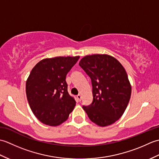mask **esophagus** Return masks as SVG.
I'll list each match as a JSON object with an SVG mask.
<instances>
[{
  "label": "esophagus",
  "mask_w": 159,
  "mask_h": 159,
  "mask_svg": "<svg viewBox=\"0 0 159 159\" xmlns=\"http://www.w3.org/2000/svg\"><path fill=\"white\" fill-rule=\"evenodd\" d=\"M76 98H77L78 101H79V102H80V101L81 100V96H80V94H79V95L76 96Z\"/></svg>",
  "instance_id": "1"
}]
</instances>
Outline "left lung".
I'll return each mask as SVG.
<instances>
[{
  "mask_svg": "<svg viewBox=\"0 0 159 159\" xmlns=\"http://www.w3.org/2000/svg\"><path fill=\"white\" fill-rule=\"evenodd\" d=\"M79 66L92 80L93 102L83 106L89 118L100 126L116 122L126 110L131 85L122 65L108 55L84 57Z\"/></svg>",
  "mask_w": 159,
  "mask_h": 159,
  "instance_id": "obj_1",
  "label": "left lung"
}]
</instances>
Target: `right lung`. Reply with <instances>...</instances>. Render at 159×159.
Returning a JSON list of instances; mask_svg holds the SVG:
<instances>
[{
    "label": "right lung",
    "instance_id": "1",
    "mask_svg": "<svg viewBox=\"0 0 159 159\" xmlns=\"http://www.w3.org/2000/svg\"><path fill=\"white\" fill-rule=\"evenodd\" d=\"M79 58L44 59L32 69L26 83V97L33 114L43 124L59 126L73 111L76 101L67 92L66 78Z\"/></svg>",
    "mask_w": 159,
    "mask_h": 159
}]
</instances>
